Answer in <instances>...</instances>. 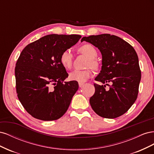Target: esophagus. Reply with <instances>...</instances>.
I'll list each match as a JSON object with an SVG mask.
<instances>
[{"instance_id":"1","label":"esophagus","mask_w":154,"mask_h":154,"mask_svg":"<svg viewBox=\"0 0 154 154\" xmlns=\"http://www.w3.org/2000/svg\"><path fill=\"white\" fill-rule=\"evenodd\" d=\"M78 85H79V87H82L83 85V83H79Z\"/></svg>"}]
</instances>
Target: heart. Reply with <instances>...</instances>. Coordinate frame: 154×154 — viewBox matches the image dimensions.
<instances>
[{
  "label": "heart",
  "instance_id": "b5f03b06",
  "mask_svg": "<svg viewBox=\"0 0 154 154\" xmlns=\"http://www.w3.org/2000/svg\"><path fill=\"white\" fill-rule=\"evenodd\" d=\"M80 52L85 54L89 59L87 63V66L96 69L98 67V63L95 60L97 57V53L96 49L90 44H85L79 49ZM73 60V54L71 49H66L62 53L60 57V61L62 66L66 69H70L72 67ZM92 73L90 70H74L69 74V78L72 81L80 83L86 82L88 78L91 77Z\"/></svg>",
  "mask_w": 154,
  "mask_h": 154
}]
</instances>
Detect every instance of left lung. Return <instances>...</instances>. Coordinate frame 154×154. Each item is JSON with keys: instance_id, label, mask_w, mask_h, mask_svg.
Segmentation results:
<instances>
[{"instance_id": "8db88e82", "label": "left lung", "mask_w": 154, "mask_h": 154, "mask_svg": "<svg viewBox=\"0 0 154 154\" xmlns=\"http://www.w3.org/2000/svg\"><path fill=\"white\" fill-rule=\"evenodd\" d=\"M102 55V66L95 80L103 84L110 82L109 90L105 85L94 83L95 93L90 98L92 109L101 117L114 119L127 112L136 101L141 73L136 51L119 37L110 34L84 36Z\"/></svg>"}]
</instances>
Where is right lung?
<instances>
[{
	"instance_id": "1",
	"label": "right lung",
	"mask_w": 154,
	"mask_h": 154,
	"mask_svg": "<svg viewBox=\"0 0 154 154\" xmlns=\"http://www.w3.org/2000/svg\"><path fill=\"white\" fill-rule=\"evenodd\" d=\"M82 36L48 35L22 50L15 69L18 99L32 117L43 121L60 118L66 112L78 89L60 61L64 50L75 45Z\"/></svg>"
}]
</instances>
